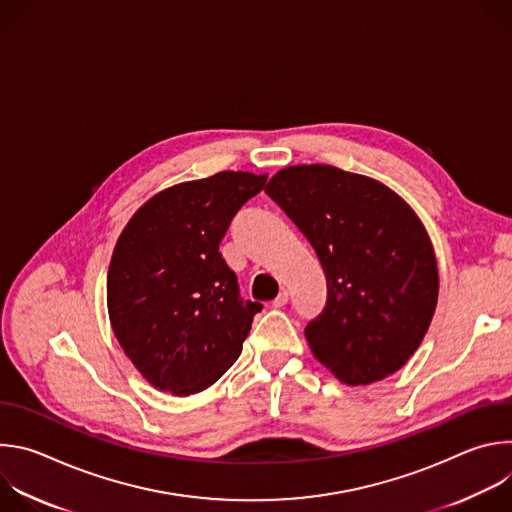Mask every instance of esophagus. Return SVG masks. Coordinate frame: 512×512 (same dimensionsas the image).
I'll return each mask as SVG.
<instances>
[{"instance_id": "1", "label": "esophagus", "mask_w": 512, "mask_h": 512, "mask_svg": "<svg viewBox=\"0 0 512 512\" xmlns=\"http://www.w3.org/2000/svg\"><path fill=\"white\" fill-rule=\"evenodd\" d=\"M287 302H289V294H287V289H281V291H279V296L273 300V306H275V308H283Z\"/></svg>"}]
</instances>
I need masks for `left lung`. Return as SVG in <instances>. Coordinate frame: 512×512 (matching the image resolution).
<instances>
[{
	"label": "left lung",
	"instance_id": "obj_1",
	"mask_svg": "<svg viewBox=\"0 0 512 512\" xmlns=\"http://www.w3.org/2000/svg\"><path fill=\"white\" fill-rule=\"evenodd\" d=\"M265 192L326 273V308L306 326L314 356L352 387L399 371L419 348L440 291L419 216L379 180L326 164L283 168Z\"/></svg>",
	"mask_w": 512,
	"mask_h": 512
}]
</instances>
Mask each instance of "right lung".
Returning a JSON list of instances; mask_svg holds the SVG:
<instances>
[{"label": "right lung", "instance_id": "add662e5", "mask_svg": "<svg viewBox=\"0 0 512 512\" xmlns=\"http://www.w3.org/2000/svg\"><path fill=\"white\" fill-rule=\"evenodd\" d=\"M267 174L218 172L152 196L129 218L107 273L113 334L152 387L208 389L239 358L261 304L239 298L221 245Z\"/></svg>", "mask_w": 512, "mask_h": 512}]
</instances>
